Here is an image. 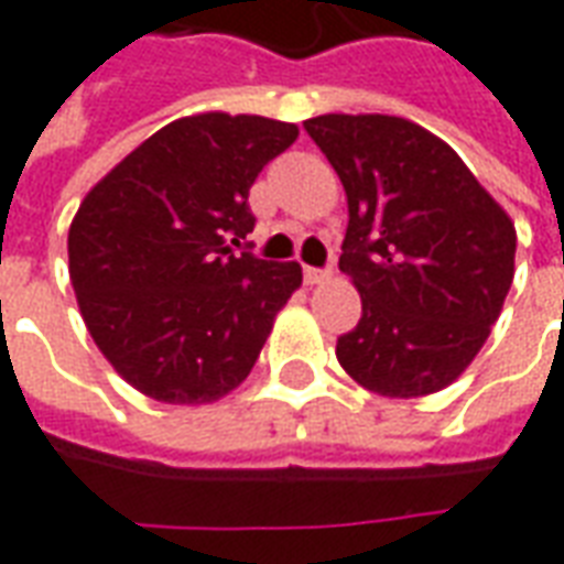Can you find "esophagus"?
<instances>
[{
	"label": "esophagus",
	"mask_w": 564,
	"mask_h": 564,
	"mask_svg": "<svg viewBox=\"0 0 564 564\" xmlns=\"http://www.w3.org/2000/svg\"><path fill=\"white\" fill-rule=\"evenodd\" d=\"M332 278V271L329 269H314V265H305V283H323V281H329Z\"/></svg>",
	"instance_id": "esophagus-1"
}]
</instances>
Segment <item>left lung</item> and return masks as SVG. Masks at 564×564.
Here are the masks:
<instances>
[{"instance_id": "left-lung-1", "label": "left lung", "mask_w": 564, "mask_h": 564, "mask_svg": "<svg viewBox=\"0 0 564 564\" xmlns=\"http://www.w3.org/2000/svg\"><path fill=\"white\" fill-rule=\"evenodd\" d=\"M305 129L350 208L338 265L362 295V317L338 338V362L390 399L444 390L501 314L513 223L459 153L411 120L323 115Z\"/></svg>"}]
</instances>
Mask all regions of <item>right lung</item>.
<instances>
[{
    "label": "right lung",
    "mask_w": 564,
    "mask_h": 564,
    "mask_svg": "<svg viewBox=\"0 0 564 564\" xmlns=\"http://www.w3.org/2000/svg\"><path fill=\"white\" fill-rule=\"evenodd\" d=\"M299 139L253 115L181 117L80 202L68 274L93 341L117 375L165 404H205L257 366L299 262L253 257L250 186Z\"/></svg>",
    "instance_id": "obj_1"
}]
</instances>
